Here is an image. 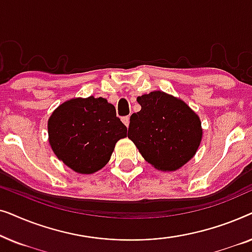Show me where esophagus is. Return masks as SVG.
I'll return each instance as SVG.
<instances>
[{"mask_svg":"<svg viewBox=\"0 0 252 252\" xmlns=\"http://www.w3.org/2000/svg\"><path fill=\"white\" fill-rule=\"evenodd\" d=\"M122 120H123V123L125 124V126H126V127H128V126H129V117H128V116L123 117Z\"/></svg>","mask_w":252,"mask_h":252,"instance_id":"34e87169","label":"esophagus"}]
</instances>
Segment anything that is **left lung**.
Segmentation results:
<instances>
[{"instance_id": "8db88e82", "label": "left lung", "mask_w": 252, "mask_h": 252, "mask_svg": "<svg viewBox=\"0 0 252 252\" xmlns=\"http://www.w3.org/2000/svg\"><path fill=\"white\" fill-rule=\"evenodd\" d=\"M139 112L130 116L128 139L142 157L160 171H177L195 156L202 141L199 117L180 98L160 91L136 98Z\"/></svg>"}]
</instances>
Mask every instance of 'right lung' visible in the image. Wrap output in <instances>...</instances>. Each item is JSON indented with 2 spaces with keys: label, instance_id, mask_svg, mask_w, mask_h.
Masks as SVG:
<instances>
[{
  "label": "right lung",
  "instance_id": "right-lung-1",
  "mask_svg": "<svg viewBox=\"0 0 252 252\" xmlns=\"http://www.w3.org/2000/svg\"><path fill=\"white\" fill-rule=\"evenodd\" d=\"M48 135L58 159L74 172L92 174L105 166L127 128L111 103L89 96L58 106L48 120Z\"/></svg>",
  "mask_w": 252,
  "mask_h": 252
}]
</instances>
